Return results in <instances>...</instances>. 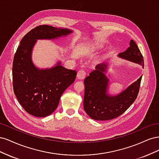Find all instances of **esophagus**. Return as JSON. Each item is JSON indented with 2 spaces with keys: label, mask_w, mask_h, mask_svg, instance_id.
<instances>
[{
  "label": "esophagus",
  "mask_w": 159,
  "mask_h": 159,
  "mask_svg": "<svg viewBox=\"0 0 159 159\" xmlns=\"http://www.w3.org/2000/svg\"><path fill=\"white\" fill-rule=\"evenodd\" d=\"M86 74H87V72L85 70H80L78 71V74H77V77H78V78L80 80H83Z\"/></svg>",
  "instance_id": "esophagus-1"
}]
</instances>
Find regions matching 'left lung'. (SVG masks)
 Masks as SVG:
<instances>
[{
  "label": "left lung",
  "mask_w": 159,
  "mask_h": 159,
  "mask_svg": "<svg viewBox=\"0 0 159 159\" xmlns=\"http://www.w3.org/2000/svg\"><path fill=\"white\" fill-rule=\"evenodd\" d=\"M119 56L141 64L144 68L143 56L133 40L130 42V47ZM106 67L105 63L97 65L95 70L90 72L84 80V110L91 119L97 121L117 118L125 111L137 99L142 79L140 77L122 93L112 97L107 94L108 79L104 74Z\"/></svg>",
  "instance_id": "left-lung-1"
}]
</instances>
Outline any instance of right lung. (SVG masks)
I'll return each mask as SVG.
<instances>
[{"mask_svg":"<svg viewBox=\"0 0 159 159\" xmlns=\"http://www.w3.org/2000/svg\"><path fill=\"white\" fill-rule=\"evenodd\" d=\"M71 32L66 28L38 26L23 37L14 54V93L23 109L33 116L44 117L54 111L62 93L75 81L77 72L60 63L50 69L36 68L31 60L32 48L37 39H54Z\"/></svg>","mask_w":159,"mask_h":159,"instance_id":"1","label":"right lung"}]
</instances>
